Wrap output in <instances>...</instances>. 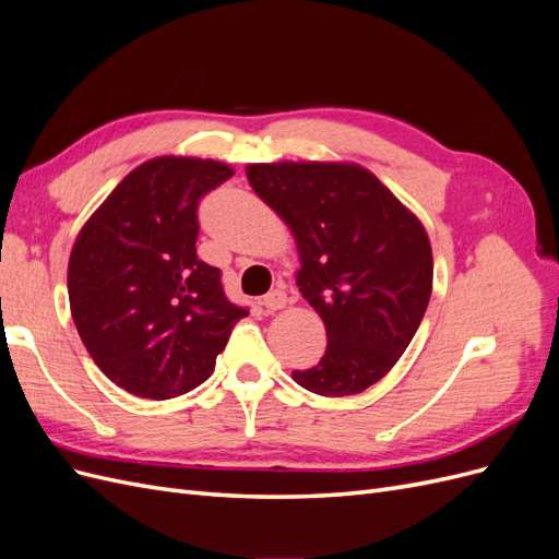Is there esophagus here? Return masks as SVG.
<instances>
[{"label": "esophagus", "mask_w": 559, "mask_h": 559, "mask_svg": "<svg viewBox=\"0 0 559 559\" xmlns=\"http://www.w3.org/2000/svg\"><path fill=\"white\" fill-rule=\"evenodd\" d=\"M261 306L267 310V312H275V310H282L286 306V294L282 289H275L270 292L267 296H263Z\"/></svg>", "instance_id": "34e87169"}]
</instances>
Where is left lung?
<instances>
[{"instance_id": "obj_1", "label": "left lung", "mask_w": 559, "mask_h": 559, "mask_svg": "<svg viewBox=\"0 0 559 559\" xmlns=\"http://www.w3.org/2000/svg\"><path fill=\"white\" fill-rule=\"evenodd\" d=\"M247 177L292 228L298 289L326 326L324 357L294 380L319 396L364 392L392 370L427 312L425 226L359 165L259 163Z\"/></svg>"}]
</instances>
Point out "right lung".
I'll return each instance as SVG.
<instances>
[{
	"instance_id": "add662e5",
	"label": "right lung",
	"mask_w": 559,
	"mask_h": 559,
	"mask_svg": "<svg viewBox=\"0 0 559 559\" xmlns=\"http://www.w3.org/2000/svg\"><path fill=\"white\" fill-rule=\"evenodd\" d=\"M230 177L216 160H146L74 242L67 292L76 331L97 368L134 396L165 401L205 382L249 314L195 251L200 198Z\"/></svg>"
}]
</instances>
